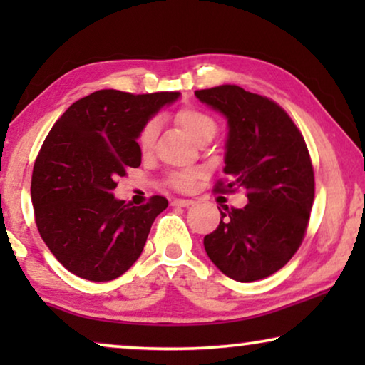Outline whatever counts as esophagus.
I'll return each instance as SVG.
<instances>
[{"label":"esophagus","mask_w":365,"mask_h":365,"mask_svg":"<svg viewBox=\"0 0 365 365\" xmlns=\"http://www.w3.org/2000/svg\"><path fill=\"white\" fill-rule=\"evenodd\" d=\"M173 206H178V207H187L194 204L192 199H173Z\"/></svg>","instance_id":"esophagus-1"}]
</instances>
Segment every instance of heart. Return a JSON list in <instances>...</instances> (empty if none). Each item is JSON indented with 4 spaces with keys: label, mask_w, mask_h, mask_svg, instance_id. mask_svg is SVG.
<instances>
[{
    "label": "heart",
    "mask_w": 365,
    "mask_h": 365,
    "mask_svg": "<svg viewBox=\"0 0 365 365\" xmlns=\"http://www.w3.org/2000/svg\"><path fill=\"white\" fill-rule=\"evenodd\" d=\"M176 121L187 138H191L194 143H201L204 139H212L217 133V123L212 116H209L207 113L201 111L197 108H184L178 113ZM156 134H158V121L151 119L144 124L141 133L138 136V146L139 151L143 153V156L153 153L154 143H156ZM194 176L192 173L186 171H176L169 176V184L178 189L186 191L192 186Z\"/></svg>",
    "instance_id": "b5f03b06"
}]
</instances>
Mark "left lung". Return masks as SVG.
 Masks as SVG:
<instances>
[{"label":"left lung","mask_w":365,"mask_h":365,"mask_svg":"<svg viewBox=\"0 0 365 365\" xmlns=\"http://www.w3.org/2000/svg\"><path fill=\"white\" fill-rule=\"evenodd\" d=\"M227 119L224 173L216 189H244L247 204L222 212L204 249L219 271L239 282L271 276L301 246L314 202V169L306 141L271 99L236 84L196 91Z\"/></svg>","instance_id":"obj_1"}]
</instances>
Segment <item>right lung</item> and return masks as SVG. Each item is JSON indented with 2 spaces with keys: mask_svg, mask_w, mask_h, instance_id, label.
Returning a JSON list of instances; mask_svg holds the SVG:
<instances>
[{
  "mask_svg": "<svg viewBox=\"0 0 365 365\" xmlns=\"http://www.w3.org/2000/svg\"><path fill=\"white\" fill-rule=\"evenodd\" d=\"M178 98L94 91L73 103L44 139L31 178L34 219L49 251L74 276L113 281L141 256L168 199L153 196L133 206L113 191L118 178L141 164L144 124Z\"/></svg>",
  "mask_w": 365,
  "mask_h": 365,
  "instance_id": "add662e5",
  "label": "right lung"
}]
</instances>
